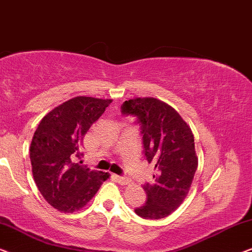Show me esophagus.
<instances>
[{
  "label": "esophagus",
  "mask_w": 252,
  "mask_h": 252,
  "mask_svg": "<svg viewBox=\"0 0 252 252\" xmlns=\"http://www.w3.org/2000/svg\"><path fill=\"white\" fill-rule=\"evenodd\" d=\"M114 178H115L116 182H118L119 184H121V185H127V184H130V179L126 178V177L114 175Z\"/></svg>",
  "instance_id": "34e87169"
}]
</instances>
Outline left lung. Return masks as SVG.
<instances>
[{
    "mask_svg": "<svg viewBox=\"0 0 252 252\" xmlns=\"http://www.w3.org/2000/svg\"><path fill=\"white\" fill-rule=\"evenodd\" d=\"M121 108L122 114L138 118L144 155L157 170L154 183L143 186L146 203L134 212L144 219L168 217L185 200L197 169L192 130L175 108L157 98L130 99Z\"/></svg>",
    "mask_w": 252,
    "mask_h": 252,
    "instance_id": "left-lung-1",
    "label": "left lung"
}]
</instances>
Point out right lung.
<instances>
[{"instance_id": "1", "label": "right lung", "mask_w": 252, "mask_h": 252, "mask_svg": "<svg viewBox=\"0 0 252 252\" xmlns=\"http://www.w3.org/2000/svg\"><path fill=\"white\" fill-rule=\"evenodd\" d=\"M112 101L72 98L49 112L34 132L30 158L35 184L45 201L59 211L72 214L86 207L109 178L107 172L90 170L74 158L83 157L84 134Z\"/></svg>"}]
</instances>
